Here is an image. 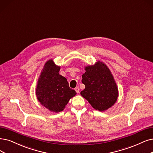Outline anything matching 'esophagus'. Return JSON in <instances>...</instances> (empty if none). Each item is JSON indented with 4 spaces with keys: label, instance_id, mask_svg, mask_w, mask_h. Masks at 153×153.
Instances as JSON below:
<instances>
[{
    "label": "esophagus",
    "instance_id": "1",
    "mask_svg": "<svg viewBox=\"0 0 153 153\" xmlns=\"http://www.w3.org/2000/svg\"><path fill=\"white\" fill-rule=\"evenodd\" d=\"M75 91H76L77 93H79V88L78 87H76V88H75Z\"/></svg>",
    "mask_w": 153,
    "mask_h": 153
}]
</instances>
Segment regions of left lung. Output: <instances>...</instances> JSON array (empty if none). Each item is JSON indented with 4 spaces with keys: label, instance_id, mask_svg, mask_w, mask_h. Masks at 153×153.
Listing matches in <instances>:
<instances>
[{
    "label": "left lung",
    "instance_id": "1",
    "mask_svg": "<svg viewBox=\"0 0 153 153\" xmlns=\"http://www.w3.org/2000/svg\"><path fill=\"white\" fill-rule=\"evenodd\" d=\"M84 69L86 72L82 76V82L85 88L81 95L95 110H108L118 97V87L109 68L98 60L94 65L86 66Z\"/></svg>",
    "mask_w": 153,
    "mask_h": 153
}]
</instances>
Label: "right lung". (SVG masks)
<instances>
[{
  "label": "right lung",
  "mask_w": 153,
  "mask_h": 153,
  "mask_svg": "<svg viewBox=\"0 0 153 153\" xmlns=\"http://www.w3.org/2000/svg\"><path fill=\"white\" fill-rule=\"evenodd\" d=\"M60 66L52 59L46 62L36 88V96L42 106L52 112L63 111L71 98L77 94L69 88L67 79L59 74Z\"/></svg>",
  "instance_id": "obj_1"
}]
</instances>
